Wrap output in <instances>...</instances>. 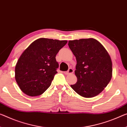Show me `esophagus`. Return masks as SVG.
Returning a JSON list of instances; mask_svg holds the SVG:
<instances>
[{
  "label": "esophagus",
  "instance_id": "1",
  "mask_svg": "<svg viewBox=\"0 0 127 127\" xmlns=\"http://www.w3.org/2000/svg\"><path fill=\"white\" fill-rule=\"evenodd\" d=\"M74 73V70L72 69V68H69V70H67V71H65L64 72V73L65 74H73Z\"/></svg>",
  "mask_w": 127,
  "mask_h": 127
}]
</instances>
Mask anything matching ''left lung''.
Listing matches in <instances>:
<instances>
[{"mask_svg": "<svg viewBox=\"0 0 127 127\" xmlns=\"http://www.w3.org/2000/svg\"><path fill=\"white\" fill-rule=\"evenodd\" d=\"M68 45L77 63L75 74L78 80L71 88L82 96H96L112 78V61L108 53L94 38L69 41Z\"/></svg>", "mask_w": 127, "mask_h": 127, "instance_id": "left-lung-1", "label": "left lung"}]
</instances>
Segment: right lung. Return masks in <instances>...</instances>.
I'll list each match as a JSON object with an SVG mask.
<instances>
[{
	"mask_svg": "<svg viewBox=\"0 0 127 127\" xmlns=\"http://www.w3.org/2000/svg\"><path fill=\"white\" fill-rule=\"evenodd\" d=\"M67 42L40 38L24 50L15 67V79L23 93L36 96L50 87L59 67L56 56Z\"/></svg>",
	"mask_w": 127,
	"mask_h": 127,
	"instance_id": "1",
	"label": "right lung"
}]
</instances>
